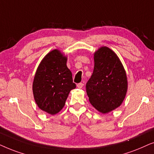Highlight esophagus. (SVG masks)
<instances>
[{"label":"esophagus","instance_id":"esophagus-1","mask_svg":"<svg viewBox=\"0 0 154 154\" xmlns=\"http://www.w3.org/2000/svg\"><path fill=\"white\" fill-rule=\"evenodd\" d=\"M77 87H78L79 89H82V87H84V84H83V83H82V82L79 83V84H77Z\"/></svg>","mask_w":154,"mask_h":154}]
</instances>
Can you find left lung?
I'll return each mask as SVG.
<instances>
[{
    "label": "left lung",
    "instance_id": "obj_1",
    "mask_svg": "<svg viewBox=\"0 0 154 154\" xmlns=\"http://www.w3.org/2000/svg\"><path fill=\"white\" fill-rule=\"evenodd\" d=\"M92 75L86 84L91 105L102 113L119 107L128 90L125 71L120 59L108 47H101L94 53Z\"/></svg>",
    "mask_w": 154,
    "mask_h": 154
}]
</instances>
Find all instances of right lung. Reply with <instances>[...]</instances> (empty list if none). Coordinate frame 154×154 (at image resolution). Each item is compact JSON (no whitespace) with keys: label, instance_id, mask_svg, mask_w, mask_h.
<instances>
[{"label":"right lung","instance_id":"1","mask_svg":"<svg viewBox=\"0 0 154 154\" xmlns=\"http://www.w3.org/2000/svg\"><path fill=\"white\" fill-rule=\"evenodd\" d=\"M67 58L60 51L48 53L38 65L33 82V94L38 108L55 115L64 107L69 91L75 89Z\"/></svg>","mask_w":154,"mask_h":154}]
</instances>
